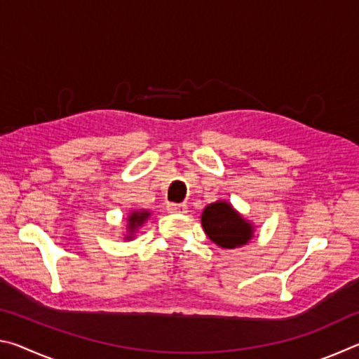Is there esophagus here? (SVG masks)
I'll list each match as a JSON object with an SVG mask.
<instances>
[{
  "label": "esophagus",
  "instance_id": "obj_1",
  "mask_svg": "<svg viewBox=\"0 0 359 359\" xmlns=\"http://www.w3.org/2000/svg\"><path fill=\"white\" fill-rule=\"evenodd\" d=\"M168 210L171 212V214H185L187 205L185 204H177V203H169Z\"/></svg>",
  "mask_w": 359,
  "mask_h": 359
}]
</instances>
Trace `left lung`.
<instances>
[{
	"mask_svg": "<svg viewBox=\"0 0 359 359\" xmlns=\"http://www.w3.org/2000/svg\"><path fill=\"white\" fill-rule=\"evenodd\" d=\"M201 223L208 238L223 248L245 245L253 238V224L226 201L209 204L203 212Z\"/></svg>",
	"mask_w": 359,
	"mask_h": 359,
	"instance_id": "1",
	"label": "left lung"
}]
</instances>
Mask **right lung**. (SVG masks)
Instances as JSON below:
<instances>
[{
    "label": "right lung",
    "mask_w": 359,
    "mask_h": 359,
    "mask_svg": "<svg viewBox=\"0 0 359 359\" xmlns=\"http://www.w3.org/2000/svg\"><path fill=\"white\" fill-rule=\"evenodd\" d=\"M150 215V212L147 210H139V212H133V214L128 217V236L126 238H133V234L136 233V229L141 226V224L147 220Z\"/></svg>",
    "instance_id": "add662e5"
}]
</instances>
